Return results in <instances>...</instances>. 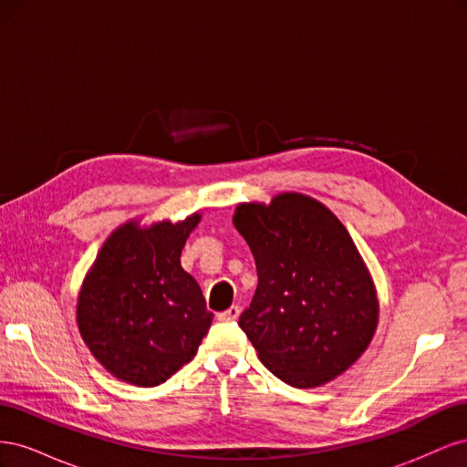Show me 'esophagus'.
<instances>
[{
    "instance_id": "34e87169",
    "label": "esophagus",
    "mask_w": 467,
    "mask_h": 467,
    "mask_svg": "<svg viewBox=\"0 0 467 467\" xmlns=\"http://www.w3.org/2000/svg\"><path fill=\"white\" fill-rule=\"evenodd\" d=\"M239 314H242V309H239V306H232V307L225 309V312H220L218 319L220 321H235L239 317Z\"/></svg>"
}]
</instances>
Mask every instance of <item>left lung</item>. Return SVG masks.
Instances as JSON below:
<instances>
[{
	"label": "left lung",
	"instance_id": "1",
	"mask_svg": "<svg viewBox=\"0 0 467 467\" xmlns=\"http://www.w3.org/2000/svg\"><path fill=\"white\" fill-rule=\"evenodd\" d=\"M234 225L257 265L259 285L239 327L261 362L292 388L343 374L378 325L372 278L345 225L298 192L239 204Z\"/></svg>",
	"mask_w": 467,
	"mask_h": 467
}]
</instances>
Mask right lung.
<instances>
[{"label": "right lung", "mask_w": 467, "mask_h": 467, "mask_svg": "<svg viewBox=\"0 0 467 467\" xmlns=\"http://www.w3.org/2000/svg\"><path fill=\"white\" fill-rule=\"evenodd\" d=\"M201 222H129L112 234L83 280L78 325L93 357L119 379L153 388L189 364L210 329L202 290L181 266Z\"/></svg>", "instance_id": "obj_1"}]
</instances>
